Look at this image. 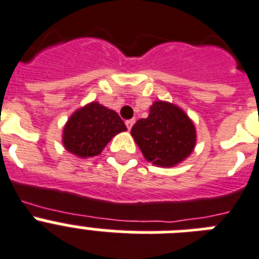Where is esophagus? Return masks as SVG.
<instances>
[{"mask_svg":"<svg viewBox=\"0 0 259 259\" xmlns=\"http://www.w3.org/2000/svg\"><path fill=\"white\" fill-rule=\"evenodd\" d=\"M134 122H136V119H127V121H126V126H127V129H132V127H133V125H134Z\"/></svg>","mask_w":259,"mask_h":259,"instance_id":"esophagus-1","label":"esophagus"}]
</instances>
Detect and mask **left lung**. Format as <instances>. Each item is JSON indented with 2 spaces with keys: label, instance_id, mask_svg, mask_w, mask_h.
Segmentation results:
<instances>
[{
  "label": "left lung",
  "instance_id": "1",
  "mask_svg": "<svg viewBox=\"0 0 259 259\" xmlns=\"http://www.w3.org/2000/svg\"><path fill=\"white\" fill-rule=\"evenodd\" d=\"M130 133L145 159L159 167H173L185 161L197 142L190 117L167 101H154L148 118L138 119Z\"/></svg>",
  "mask_w": 259,
  "mask_h": 259
}]
</instances>
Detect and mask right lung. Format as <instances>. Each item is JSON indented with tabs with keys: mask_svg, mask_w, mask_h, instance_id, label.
<instances>
[{
	"mask_svg": "<svg viewBox=\"0 0 259 259\" xmlns=\"http://www.w3.org/2000/svg\"><path fill=\"white\" fill-rule=\"evenodd\" d=\"M126 130L114 110L93 101L69 117L62 130V144L75 157L89 158L101 154L113 137Z\"/></svg>",
	"mask_w": 259,
	"mask_h": 259,
	"instance_id": "right-lung-1",
	"label": "right lung"
}]
</instances>
